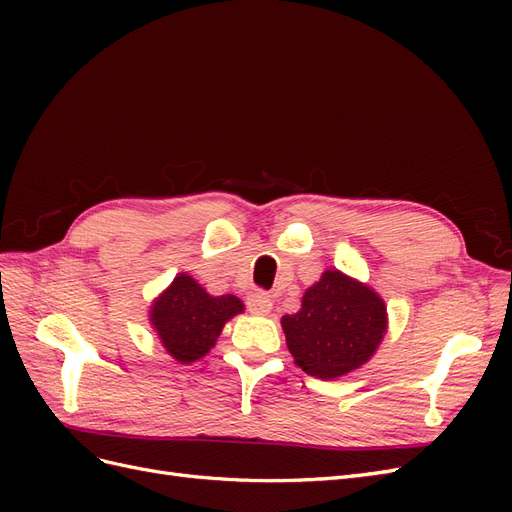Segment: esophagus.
Instances as JSON below:
<instances>
[{
  "instance_id": "esophagus-1",
  "label": "esophagus",
  "mask_w": 512,
  "mask_h": 512,
  "mask_svg": "<svg viewBox=\"0 0 512 512\" xmlns=\"http://www.w3.org/2000/svg\"><path fill=\"white\" fill-rule=\"evenodd\" d=\"M247 309H250V312L256 316H267L273 309V299L267 292H254L247 297Z\"/></svg>"
}]
</instances>
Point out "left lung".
<instances>
[{
    "label": "left lung",
    "mask_w": 512,
    "mask_h": 512,
    "mask_svg": "<svg viewBox=\"0 0 512 512\" xmlns=\"http://www.w3.org/2000/svg\"><path fill=\"white\" fill-rule=\"evenodd\" d=\"M286 346L305 374L342 378L363 367L389 329L380 294L354 277L327 269L303 292L297 314L282 316Z\"/></svg>",
    "instance_id": "obj_1"
}]
</instances>
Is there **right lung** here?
<instances>
[{"label":"right lung","mask_w":512,"mask_h":512,"mask_svg":"<svg viewBox=\"0 0 512 512\" xmlns=\"http://www.w3.org/2000/svg\"><path fill=\"white\" fill-rule=\"evenodd\" d=\"M235 294L213 297L190 273H177L149 305V322L164 350L181 365L194 363L215 346L224 324L243 314Z\"/></svg>","instance_id":"obj_1"}]
</instances>
